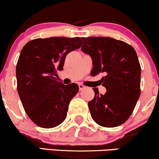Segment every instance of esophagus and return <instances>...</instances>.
Segmentation results:
<instances>
[{"label":"esophagus","mask_w":159,"mask_h":159,"mask_svg":"<svg viewBox=\"0 0 159 159\" xmlns=\"http://www.w3.org/2000/svg\"><path fill=\"white\" fill-rule=\"evenodd\" d=\"M85 88H86V87H85V86H84L83 84H79V89H80V90H82L85 89Z\"/></svg>","instance_id":"esophagus-1"}]
</instances>
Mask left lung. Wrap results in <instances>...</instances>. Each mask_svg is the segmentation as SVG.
<instances>
[{"mask_svg":"<svg viewBox=\"0 0 159 159\" xmlns=\"http://www.w3.org/2000/svg\"><path fill=\"white\" fill-rule=\"evenodd\" d=\"M82 51L92 59L91 76L102 73L100 80L105 94L93 88L94 98L88 102L92 118L104 127L118 126L132 113L140 96L141 67L131 45L110 37L82 38Z\"/></svg>","mask_w":159,"mask_h":159,"instance_id":"left-lung-1","label":"left lung"}]
</instances>
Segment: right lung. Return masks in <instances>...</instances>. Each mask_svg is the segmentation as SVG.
I'll list each match as a JSON object with an SVG mask.
<instances>
[{"instance_id":"right-lung-1","label":"right lung","mask_w":159,"mask_h":159,"mask_svg":"<svg viewBox=\"0 0 159 159\" xmlns=\"http://www.w3.org/2000/svg\"><path fill=\"white\" fill-rule=\"evenodd\" d=\"M79 37L36 39L25 45L16 67L17 91L28 117L37 125L49 129L66 117L69 103L79 91L77 84L56 80L68 53L82 46Z\"/></svg>"}]
</instances>
